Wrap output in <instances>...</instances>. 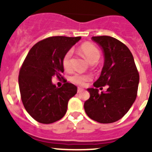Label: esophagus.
<instances>
[{
  "instance_id": "obj_1",
  "label": "esophagus",
  "mask_w": 152,
  "mask_h": 152,
  "mask_svg": "<svg viewBox=\"0 0 152 152\" xmlns=\"http://www.w3.org/2000/svg\"><path fill=\"white\" fill-rule=\"evenodd\" d=\"M84 91V89L81 88H77V93H80V92H82V91Z\"/></svg>"
}]
</instances>
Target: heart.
<instances>
[{"label":"heart","mask_w":152,"mask_h":152,"mask_svg":"<svg viewBox=\"0 0 152 152\" xmlns=\"http://www.w3.org/2000/svg\"><path fill=\"white\" fill-rule=\"evenodd\" d=\"M79 51L91 64H94L98 61L101 56L100 50L98 49L97 47L90 42H85L82 44L79 48ZM72 52L69 50L65 53L63 57L62 66L65 70H70L72 68ZM91 79V76L90 75L75 73L72 76H71L70 81L77 85H84Z\"/></svg>","instance_id":"obj_1"}]
</instances>
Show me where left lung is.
I'll list each match as a JSON object with an SVG mask.
<instances>
[{"label":"left lung","mask_w":152,"mask_h":152,"mask_svg":"<svg viewBox=\"0 0 152 152\" xmlns=\"http://www.w3.org/2000/svg\"><path fill=\"white\" fill-rule=\"evenodd\" d=\"M103 49L104 64L100 77L88 88L90 98L84 103L86 113L94 121L112 123L125 116L137 96L139 75L129 48L108 36H93ZM107 85L106 92L97 88Z\"/></svg>","instance_id":"8db88e82"}]
</instances>
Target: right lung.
<instances>
[{"label": "right lung", "mask_w": 152, "mask_h": 152, "mask_svg": "<svg viewBox=\"0 0 152 152\" xmlns=\"http://www.w3.org/2000/svg\"><path fill=\"white\" fill-rule=\"evenodd\" d=\"M81 37L52 36L38 42L28 52L19 74V88L24 107L35 120L49 124L65 115L68 100L77 87L65 82L61 88L53 77L62 78V58Z\"/></svg>", "instance_id": "1"}]
</instances>
